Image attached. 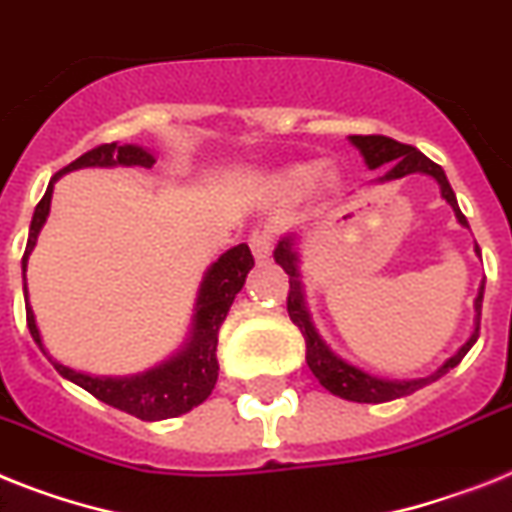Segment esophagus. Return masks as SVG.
I'll return each mask as SVG.
<instances>
[{
  "label": "esophagus",
  "mask_w": 512,
  "mask_h": 512,
  "mask_svg": "<svg viewBox=\"0 0 512 512\" xmlns=\"http://www.w3.org/2000/svg\"><path fill=\"white\" fill-rule=\"evenodd\" d=\"M249 249H252V255H255L257 263L268 260L270 249H273V228L257 226L255 234L249 236Z\"/></svg>",
  "instance_id": "esophagus-1"
}]
</instances>
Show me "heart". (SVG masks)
Masks as SVG:
<instances>
[{
	"instance_id": "b5f03b06",
	"label": "heart",
	"mask_w": 512,
	"mask_h": 512,
	"mask_svg": "<svg viewBox=\"0 0 512 512\" xmlns=\"http://www.w3.org/2000/svg\"><path fill=\"white\" fill-rule=\"evenodd\" d=\"M336 181L334 170L331 168H321L318 165H297V168H289L284 173H278L276 176V186L286 194H299V191H305L307 186H331Z\"/></svg>"
}]
</instances>
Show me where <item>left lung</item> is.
Returning a JSON list of instances; mask_svg holds the SVG:
<instances>
[{
	"instance_id": "obj_1",
	"label": "left lung",
	"mask_w": 512,
	"mask_h": 512,
	"mask_svg": "<svg viewBox=\"0 0 512 512\" xmlns=\"http://www.w3.org/2000/svg\"><path fill=\"white\" fill-rule=\"evenodd\" d=\"M352 147L363 155L368 170H378V178H373V184H389V181H397V178H405L410 173H423V176L434 178L442 191V199L452 207V213L458 218V223L463 228H468V220L460 213L458 197L452 191L450 181L444 176V170L431 162L429 157L418 152L410 144H400V141L386 139V136H350ZM476 255L481 257L479 247H476ZM273 257L276 263L286 270L289 276V299H286V310H289V318H292L294 326L302 331L307 347V365L313 376L321 381V386H326L328 392L342 397V400L350 402H389L397 400V397H407V394L418 392L423 386L434 384L436 378H442L444 373H450L455 365L468 355L476 339H479V323H481V302H484V281L479 286V294L473 299V310H476V318H473V331L468 336V342L460 347L452 357H447L439 368H436L431 376L423 378H381L373 376V373L357 368L355 363L344 360L339 352L331 350V344L321 336V331L315 328L313 313L307 307L305 297V281H302V270H299V234L284 236L278 247L273 249Z\"/></svg>"
}]
</instances>
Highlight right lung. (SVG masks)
Here are the masks:
<instances>
[{
	"instance_id": "1",
	"label": "right lung",
	"mask_w": 512,
	"mask_h": 512,
	"mask_svg": "<svg viewBox=\"0 0 512 512\" xmlns=\"http://www.w3.org/2000/svg\"><path fill=\"white\" fill-rule=\"evenodd\" d=\"M155 162L157 157L152 149L112 141V144L91 149V152L70 162L68 168L54 173L47 186V194L41 197V202L33 210L26 255H23V297H26V321L33 342L39 344V350L49 357V363L54 365V371L60 373L62 378H68L76 386L94 394L97 400L107 402L110 407H118L123 413L141 418V421H165V418L189 413L191 407L202 405L215 389V381H218V355L215 352H218L220 323L226 321L236 294L242 292L247 273L255 265L247 244L231 247L205 270V276L199 281L194 313H191L189 334H186L184 344L173 355L165 357L162 363L152 365L147 371L134 373V376H91V373L76 371V368H70V365L60 363L57 357L49 355L39 326H36L33 307L28 302L26 268L41 228L49 218L57 178H62L70 170L81 168H118V165H123V168H152Z\"/></svg>"
}]
</instances>
